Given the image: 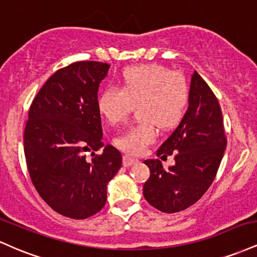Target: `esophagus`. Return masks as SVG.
Returning a JSON list of instances; mask_svg holds the SVG:
<instances>
[{
  "label": "esophagus",
  "instance_id": "1",
  "mask_svg": "<svg viewBox=\"0 0 257 257\" xmlns=\"http://www.w3.org/2000/svg\"><path fill=\"white\" fill-rule=\"evenodd\" d=\"M123 166L124 167H131L132 164H134L135 162H138V159L137 158H134V157H131V156H128V155H124L123 156Z\"/></svg>",
  "mask_w": 257,
  "mask_h": 257
}]
</instances>
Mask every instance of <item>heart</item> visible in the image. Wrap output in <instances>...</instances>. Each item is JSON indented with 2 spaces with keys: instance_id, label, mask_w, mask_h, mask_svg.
I'll list each match as a JSON object with an SVG mask.
<instances>
[{
  "instance_id": "heart-1",
  "label": "heart",
  "mask_w": 257,
  "mask_h": 257,
  "mask_svg": "<svg viewBox=\"0 0 257 257\" xmlns=\"http://www.w3.org/2000/svg\"><path fill=\"white\" fill-rule=\"evenodd\" d=\"M122 88L110 85L101 91L98 110L110 124L123 122L134 104L139 116L114 139V145L131 155H140L157 137V124L170 129L184 118L190 100L187 79L181 72L161 64L138 65L122 72Z\"/></svg>"
}]
</instances>
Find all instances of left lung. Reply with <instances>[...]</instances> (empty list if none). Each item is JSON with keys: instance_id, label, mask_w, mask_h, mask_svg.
<instances>
[{"instance_id": "left-lung-1", "label": "left lung", "mask_w": 257, "mask_h": 257, "mask_svg": "<svg viewBox=\"0 0 257 257\" xmlns=\"http://www.w3.org/2000/svg\"><path fill=\"white\" fill-rule=\"evenodd\" d=\"M188 104L184 118L157 151L162 158L174 153V166L166 169L158 159L145 161L150 178L144 197L162 213L185 210L202 198L213 184L227 145L219 101L197 72Z\"/></svg>"}]
</instances>
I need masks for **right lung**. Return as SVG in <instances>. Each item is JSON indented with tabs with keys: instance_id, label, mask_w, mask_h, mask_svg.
<instances>
[{
	"instance_id": "1",
	"label": "right lung",
	"mask_w": 257,
	"mask_h": 257,
	"mask_svg": "<svg viewBox=\"0 0 257 257\" xmlns=\"http://www.w3.org/2000/svg\"><path fill=\"white\" fill-rule=\"evenodd\" d=\"M108 67L87 60L59 69L29 108L24 152L31 181L53 210L70 219H87L104 208L106 186L122 166L112 145L94 153L105 145L98 89ZM85 152H92L90 161Z\"/></svg>"
}]
</instances>
